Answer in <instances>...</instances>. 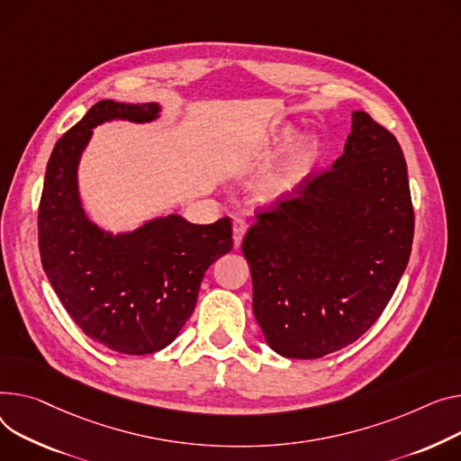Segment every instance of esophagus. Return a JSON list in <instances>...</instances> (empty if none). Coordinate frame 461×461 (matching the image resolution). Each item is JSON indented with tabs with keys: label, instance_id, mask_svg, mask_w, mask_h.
I'll list each match as a JSON object with an SVG mask.
<instances>
[{
	"label": "esophagus",
	"instance_id": "esophagus-1",
	"mask_svg": "<svg viewBox=\"0 0 461 461\" xmlns=\"http://www.w3.org/2000/svg\"><path fill=\"white\" fill-rule=\"evenodd\" d=\"M247 230H249L247 221H242V219L233 221V244H235V249L240 247L242 237H244V233H247Z\"/></svg>",
	"mask_w": 461,
	"mask_h": 461
}]
</instances>
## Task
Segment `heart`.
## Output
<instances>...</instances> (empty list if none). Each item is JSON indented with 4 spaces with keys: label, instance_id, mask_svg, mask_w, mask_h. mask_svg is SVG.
I'll return each mask as SVG.
<instances>
[{
    "label": "heart",
    "instance_id": "1",
    "mask_svg": "<svg viewBox=\"0 0 461 461\" xmlns=\"http://www.w3.org/2000/svg\"><path fill=\"white\" fill-rule=\"evenodd\" d=\"M287 135H289V131L280 135V140L285 139ZM315 149H317V144H315L313 139H302L300 142H296L294 148L287 153V158L282 163V167L278 170H274L263 181L261 193L265 196H274V194L285 191L294 181L296 174L315 158Z\"/></svg>",
    "mask_w": 461,
    "mask_h": 461
}]
</instances>
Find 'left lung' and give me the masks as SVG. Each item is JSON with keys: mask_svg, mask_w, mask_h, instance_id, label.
<instances>
[{"mask_svg": "<svg viewBox=\"0 0 461 461\" xmlns=\"http://www.w3.org/2000/svg\"><path fill=\"white\" fill-rule=\"evenodd\" d=\"M256 217L242 254L268 347L294 359L341 350L376 322L410 261L415 214L402 148L356 111L333 167Z\"/></svg>", "mask_w": 461, "mask_h": 461, "instance_id": "8db88e82", "label": "left lung"}]
</instances>
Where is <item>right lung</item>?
Wrapping results in <instances>:
<instances>
[{
    "label": "right lung",
    "instance_id": "add662e5",
    "mask_svg": "<svg viewBox=\"0 0 461 461\" xmlns=\"http://www.w3.org/2000/svg\"><path fill=\"white\" fill-rule=\"evenodd\" d=\"M158 104L102 100L60 137L39 205L42 268L86 337L142 356L170 345L189 321L205 270L233 247L231 219L191 224L177 214L111 235L92 224L77 194V163L92 128L105 120L149 122Z\"/></svg>",
    "mask_w": 461,
    "mask_h": 461
}]
</instances>
